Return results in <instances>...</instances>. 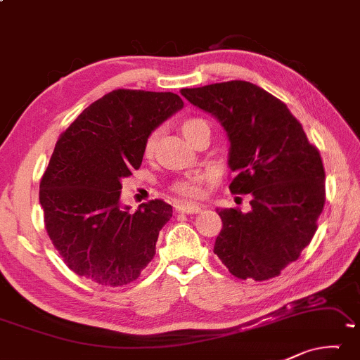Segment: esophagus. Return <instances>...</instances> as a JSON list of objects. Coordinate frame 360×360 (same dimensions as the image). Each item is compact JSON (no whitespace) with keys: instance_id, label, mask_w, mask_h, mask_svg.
Here are the masks:
<instances>
[{"instance_id":"esophagus-1","label":"esophagus","mask_w":360,"mask_h":360,"mask_svg":"<svg viewBox=\"0 0 360 360\" xmlns=\"http://www.w3.org/2000/svg\"><path fill=\"white\" fill-rule=\"evenodd\" d=\"M176 211H179V213H187V214H197L200 213L203 210L202 207H198V205H193V203H176Z\"/></svg>"}]
</instances>
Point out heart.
Returning a JSON list of instances; mask_svg holds the SVG:
<instances>
[{
    "mask_svg": "<svg viewBox=\"0 0 360 360\" xmlns=\"http://www.w3.org/2000/svg\"><path fill=\"white\" fill-rule=\"evenodd\" d=\"M182 134L186 136L187 141H193V138L202 131H211L210 129V123L205 118L200 117H191L182 122L181 124ZM155 142H157V133L149 134V138L146 139L144 144V153L146 157H152L153 150H155ZM211 176L208 173H191L181 178L178 181L173 182L171 186V191H173L176 195H179L182 198H187V200H195V198L202 197V186L205 182L210 181Z\"/></svg>",
    "mask_w": 360,
    "mask_h": 360,
    "instance_id": "heart-1",
    "label": "heart"
}]
</instances>
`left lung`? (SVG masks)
<instances>
[{
	"label": "left lung",
	"mask_w": 360,
	"mask_h": 360,
	"mask_svg": "<svg viewBox=\"0 0 360 360\" xmlns=\"http://www.w3.org/2000/svg\"><path fill=\"white\" fill-rule=\"evenodd\" d=\"M181 94L224 127L231 142L229 191L250 193L252 210H216L222 231L214 255L233 277L269 281L300 258L325 205L321 153L276 96L232 79Z\"/></svg>",
	"instance_id": "left-lung-1"
}]
</instances>
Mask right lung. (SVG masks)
Returning <instances> with one entry per match:
<instances>
[{"label": "right lung", "instance_id": "right-lung-1", "mask_svg": "<svg viewBox=\"0 0 360 360\" xmlns=\"http://www.w3.org/2000/svg\"><path fill=\"white\" fill-rule=\"evenodd\" d=\"M174 93L115 89L59 136L39 182L44 227L65 264L102 287L134 282L155 256L173 208L163 200L120 207V179L139 169L144 144L182 108Z\"/></svg>", "mask_w": 360, "mask_h": 360}]
</instances>
